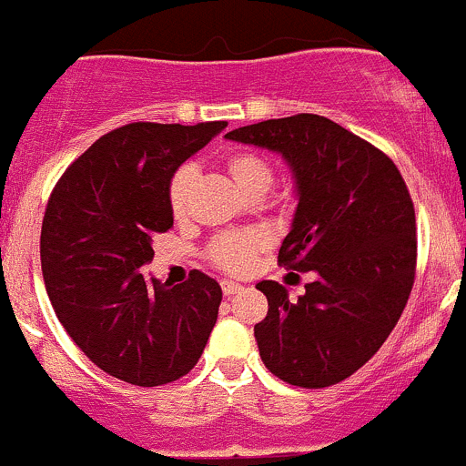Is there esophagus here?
I'll use <instances>...</instances> for the list:
<instances>
[{"label":"esophagus","mask_w":466,"mask_h":466,"mask_svg":"<svg viewBox=\"0 0 466 466\" xmlns=\"http://www.w3.org/2000/svg\"><path fill=\"white\" fill-rule=\"evenodd\" d=\"M223 293L228 295V298H232V295H237V293H241L243 290V286L241 284H234V281H223Z\"/></svg>","instance_id":"esophagus-1"}]
</instances>
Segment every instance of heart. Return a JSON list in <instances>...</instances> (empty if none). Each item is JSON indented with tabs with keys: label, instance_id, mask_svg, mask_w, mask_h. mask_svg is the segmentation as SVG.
I'll return each mask as SVG.
<instances>
[{
	"label": "heart",
	"instance_id": "b5f03b06",
	"mask_svg": "<svg viewBox=\"0 0 466 466\" xmlns=\"http://www.w3.org/2000/svg\"><path fill=\"white\" fill-rule=\"evenodd\" d=\"M225 168H228L234 185L246 196H263L272 187V180H275L272 164L255 150H234V153H229L225 157ZM194 182L196 168L191 164H185V167L173 173L171 182H168V207H171V214L176 218H180L187 211ZM263 246H266V238L259 232L223 234V237L211 243L209 257L225 272L243 275V272L250 270L255 255Z\"/></svg>",
	"mask_w": 466,
	"mask_h": 466
}]
</instances>
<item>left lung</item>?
<instances>
[{
  "label": "left lung",
  "instance_id": "1",
  "mask_svg": "<svg viewBox=\"0 0 466 466\" xmlns=\"http://www.w3.org/2000/svg\"><path fill=\"white\" fill-rule=\"evenodd\" d=\"M225 137L289 164L298 207L279 263L316 275L298 299L272 279L257 284L268 298V316L255 324L263 365L299 388L340 383L377 354L415 281L406 182L388 155L320 115L268 119Z\"/></svg>",
  "mask_w": 466,
  "mask_h": 466
}]
</instances>
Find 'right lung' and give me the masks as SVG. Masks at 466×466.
Returning a JSON list of instances; mask_svg holds the SVG:
<instances>
[{
    "mask_svg": "<svg viewBox=\"0 0 466 466\" xmlns=\"http://www.w3.org/2000/svg\"><path fill=\"white\" fill-rule=\"evenodd\" d=\"M225 121L121 126L65 171L42 220V277L65 331L96 368L153 388L194 370L218 318V281L180 286L139 272L173 225L168 182Z\"/></svg>",
    "mask_w": 466,
    "mask_h": 466,
    "instance_id": "add662e5",
    "label": "right lung"
}]
</instances>
